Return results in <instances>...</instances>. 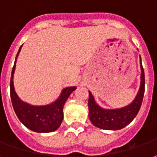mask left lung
Returning a JSON list of instances; mask_svg holds the SVG:
<instances>
[{
	"label": "left lung",
	"instance_id": "1",
	"mask_svg": "<svg viewBox=\"0 0 157 157\" xmlns=\"http://www.w3.org/2000/svg\"><path fill=\"white\" fill-rule=\"evenodd\" d=\"M140 68L141 81L139 92L133 102L124 108L117 109H102L96 104L92 94L89 92V116L91 123L94 126L103 130H121L126 126L127 124H130L135 119L140 109L145 93V74L141 63V59Z\"/></svg>",
	"mask_w": 157,
	"mask_h": 157
}]
</instances>
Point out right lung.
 Returning <instances> with one entry per match:
<instances>
[{
  "label": "right lung",
  "mask_w": 157,
  "mask_h": 157,
  "mask_svg": "<svg viewBox=\"0 0 157 157\" xmlns=\"http://www.w3.org/2000/svg\"><path fill=\"white\" fill-rule=\"evenodd\" d=\"M21 46L18 50L14 66L11 71L10 93L12 106L18 119L28 129L39 133L52 132L60 126L63 119V105L71 94V93L76 90V87L64 89L62 91L60 97L54 103L46 106H33L27 103L22 102L15 92L13 85V74L15 72L16 62L21 48Z\"/></svg>",
  "instance_id": "add662e5"
}]
</instances>
